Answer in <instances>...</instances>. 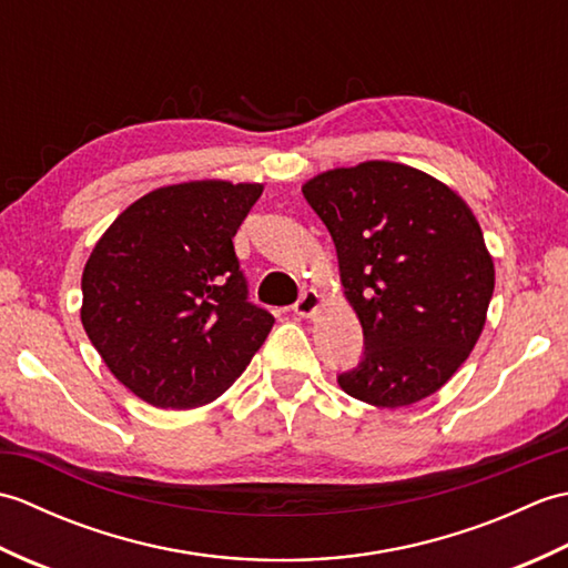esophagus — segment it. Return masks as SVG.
I'll use <instances>...</instances> for the list:
<instances>
[{
    "mask_svg": "<svg viewBox=\"0 0 568 568\" xmlns=\"http://www.w3.org/2000/svg\"><path fill=\"white\" fill-rule=\"evenodd\" d=\"M320 307H322V295H320L317 291H305L303 297H300L297 303L293 305L295 315H297V317H305V320L315 317L317 312H320Z\"/></svg>",
    "mask_w": 568,
    "mask_h": 568,
    "instance_id": "1",
    "label": "esophagus"
}]
</instances>
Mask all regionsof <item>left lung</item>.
Segmentation results:
<instances>
[{
  "label": "left lung",
  "mask_w": 568,
  "mask_h": 568,
  "mask_svg": "<svg viewBox=\"0 0 568 568\" xmlns=\"http://www.w3.org/2000/svg\"><path fill=\"white\" fill-rule=\"evenodd\" d=\"M303 195L329 229L364 329V358L342 373V390L388 409L425 400L486 327L496 265L476 214L442 180L393 161L332 168Z\"/></svg>",
  "instance_id": "left-lung-1"
}]
</instances>
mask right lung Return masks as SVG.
Segmentation results:
<instances>
[{"label": "right lung", "instance_id": "1", "mask_svg": "<svg viewBox=\"0 0 568 568\" xmlns=\"http://www.w3.org/2000/svg\"><path fill=\"white\" fill-rule=\"evenodd\" d=\"M261 183L187 180L131 202L82 271L80 320L114 378L163 409L216 400L273 315L246 300L234 234Z\"/></svg>", "mask_w": 568, "mask_h": 568}]
</instances>
